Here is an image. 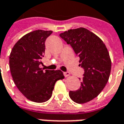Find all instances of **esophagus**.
<instances>
[{"label": "esophagus", "instance_id": "obj_1", "mask_svg": "<svg viewBox=\"0 0 124 124\" xmlns=\"http://www.w3.org/2000/svg\"><path fill=\"white\" fill-rule=\"evenodd\" d=\"M63 74H64V76L65 77H67L70 76V73L69 72H63Z\"/></svg>", "mask_w": 124, "mask_h": 124}]
</instances>
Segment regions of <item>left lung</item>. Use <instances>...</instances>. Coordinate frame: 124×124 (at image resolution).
<instances>
[{"mask_svg":"<svg viewBox=\"0 0 124 124\" xmlns=\"http://www.w3.org/2000/svg\"><path fill=\"white\" fill-rule=\"evenodd\" d=\"M59 36L79 56V66L84 70L81 87L70 91V97L77 103L88 102L97 97L108 81L111 70L108 51L101 39L83 27L69 30Z\"/></svg>","mask_w":124,"mask_h":124,"instance_id":"8db88e82","label":"left lung"}]
</instances>
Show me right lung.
<instances>
[{"instance_id":"1","label":"right lung","mask_w":124,"mask_h":124,"mask_svg":"<svg viewBox=\"0 0 124 124\" xmlns=\"http://www.w3.org/2000/svg\"><path fill=\"white\" fill-rule=\"evenodd\" d=\"M52 31L36 30L17 41L9 55V68L14 82L20 92L29 100L43 103L49 100L55 83L64 79L59 70L40 68L44 56L46 39Z\"/></svg>"}]
</instances>
